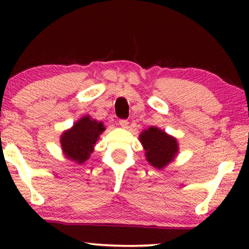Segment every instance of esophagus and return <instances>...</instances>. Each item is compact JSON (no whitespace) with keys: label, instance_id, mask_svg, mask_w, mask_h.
<instances>
[{"label":"esophagus","instance_id":"1","mask_svg":"<svg viewBox=\"0 0 249 249\" xmlns=\"http://www.w3.org/2000/svg\"><path fill=\"white\" fill-rule=\"evenodd\" d=\"M119 124H120V127L121 128H128V124H129V122H128V120H120L119 121Z\"/></svg>","mask_w":249,"mask_h":249}]
</instances>
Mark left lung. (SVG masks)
I'll list each match as a JSON object with an SVG mask.
<instances>
[{"mask_svg":"<svg viewBox=\"0 0 249 249\" xmlns=\"http://www.w3.org/2000/svg\"><path fill=\"white\" fill-rule=\"evenodd\" d=\"M146 160L156 169H163L173 161L179 152L178 142L158 127H149L139 135Z\"/></svg>","mask_w":249,"mask_h":249,"instance_id":"8db88e82","label":"left lung"}]
</instances>
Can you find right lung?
I'll use <instances>...</instances> for the list:
<instances>
[{
    "instance_id": "obj_1",
    "label": "right lung",
    "mask_w": 249,
    "mask_h": 249,
    "mask_svg": "<svg viewBox=\"0 0 249 249\" xmlns=\"http://www.w3.org/2000/svg\"><path fill=\"white\" fill-rule=\"evenodd\" d=\"M104 130L103 124L89 115L79 119L72 128L61 136L60 142L64 155L78 164L84 163L89 159L98 137Z\"/></svg>"
}]
</instances>
